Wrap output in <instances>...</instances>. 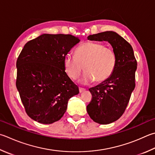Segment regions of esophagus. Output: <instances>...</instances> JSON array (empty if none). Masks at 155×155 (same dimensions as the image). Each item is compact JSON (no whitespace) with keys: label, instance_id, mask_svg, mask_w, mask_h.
I'll use <instances>...</instances> for the list:
<instances>
[{"label":"esophagus","instance_id":"esophagus-1","mask_svg":"<svg viewBox=\"0 0 155 155\" xmlns=\"http://www.w3.org/2000/svg\"><path fill=\"white\" fill-rule=\"evenodd\" d=\"M86 90V89L85 88H83V87H79V91H80V93H81V92H84Z\"/></svg>","mask_w":155,"mask_h":155}]
</instances>
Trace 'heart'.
<instances>
[{
	"instance_id": "b5f03b06",
	"label": "heart",
	"mask_w": 155,
	"mask_h": 155,
	"mask_svg": "<svg viewBox=\"0 0 155 155\" xmlns=\"http://www.w3.org/2000/svg\"><path fill=\"white\" fill-rule=\"evenodd\" d=\"M116 55L109 46L103 43L87 42L75 50V56L67 54L64 57L63 65L68 76L75 80L84 72L80 81L86 84L93 81L102 82L110 77L116 66Z\"/></svg>"
}]
</instances>
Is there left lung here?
<instances>
[{
    "mask_svg": "<svg viewBox=\"0 0 155 155\" xmlns=\"http://www.w3.org/2000/svg\"><path fill=\"white\" fill-rule=\"evenodd\" d=\"M87 40L107 41L116 55V66L109 78L89 90L92 98L87 112L93 121L109 124L123 115L135 88L137 61L129 42L113 31L90 35Z\"/></svg>",
    "mask_w": 155,
    "mask_h": 155,
    "instance_id": "8db88e82",
    "label": "left lung"
}]
</instances>
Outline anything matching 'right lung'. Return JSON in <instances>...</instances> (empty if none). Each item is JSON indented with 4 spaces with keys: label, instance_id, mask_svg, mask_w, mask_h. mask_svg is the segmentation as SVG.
<instances>
[{
    "label": "right lung",
    "instance_id": "obj_1",
    "mask_svg": "<svg viewBox=\"0 0 155 155\" xmlns=\"http://www.w3.org/2000/svg\"><path fill=\"white\" fill-rule=\"evenodd\" d=\"M80 41L70 34H44L25 44L17 58L16 86L28 115L51 124L63 116L79 88L66 74L64 57Z\"/></svg>",
    "mask_w": 155,
    "mask_h": 155
}]
</instances>
